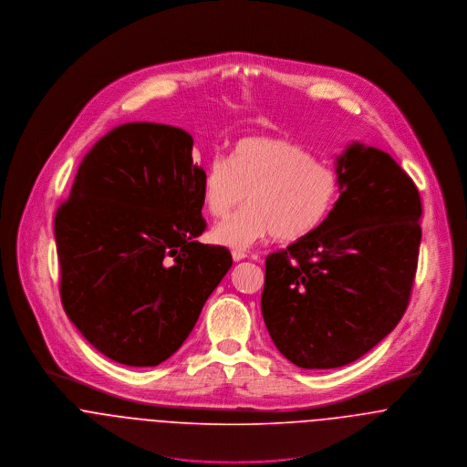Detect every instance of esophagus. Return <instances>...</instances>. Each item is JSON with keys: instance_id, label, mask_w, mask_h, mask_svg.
<instances>
[{"instance_id": "34e87169", "label": "esophagus", "mask_w": 467, "mask_h": 467, "mask_svg": "<svg viewBox=\"0 0 467 467\" xmlns=\"http://www.w3.org/2000/svg\"><path fill=\"white\" fill-rule=\"evenodd\" d=\"M247 258L245 253H240V251H233V259L234 261H242V259Z\"/></svg>"}]
</instances>
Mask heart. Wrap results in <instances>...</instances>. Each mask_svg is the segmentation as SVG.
Returning a JSON list of instances; mask_svg holds the SVG:
<instances>
[{
  "label": "heart",
  "mask_w": 467,
  "mask_h": 467,
  "mask_svg": "<svg viewBox=\"0 0 467 467\" xmlns=\"http://www.w3.org/2000/svg\"><path fill=\"white\" fill-rule=\"evenodd\" d=\"M247 208L211 231L218 245L245 251L274 234L279 242H297L315 233L340 195L338 171L305 147L281 138L240 140L229 159L209 161L202 179V206L220 220Z\"/></svg>",
  "instance_id": "1"
}]
</instances>
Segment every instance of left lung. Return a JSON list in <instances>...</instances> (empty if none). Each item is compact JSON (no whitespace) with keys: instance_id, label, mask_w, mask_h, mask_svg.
<instances>
[{"instance_id":"obj_1","label":"left lung","mask_w":467,"mask_h":467,"mask_svg":"<svg viewBox=\"0 0 467 467\" xmlns=\"http://www.w3.org/2000/svg\"><path fill=\"white\" fill-rule=\"evenodd\" d=\"M335 166L340 197L329 216L265 261V326L303 368L355 362L398 326L420 245V197L392 157L353 141Z\"/></svg>"}]
</instances>
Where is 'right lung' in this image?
I'll return each instance as SVG.
<instances>
[{"label": "right lung", "instance_id": "obj_1", "mask_svg": "<svg viewBox=\"0 0 467 467\" xmlns=\"http://www.w3.org/2000/svg\"><path fill=\"white\" fill-rule=\"evenodd\" d=\"M192 150L182 129L119 125L84 156L57 211L62 306L114 362L168 360L233 265L225 247L197 242L204 170Z\"/></svg>", "mask_w": 467, "mask_h": 467}]
</instances>
